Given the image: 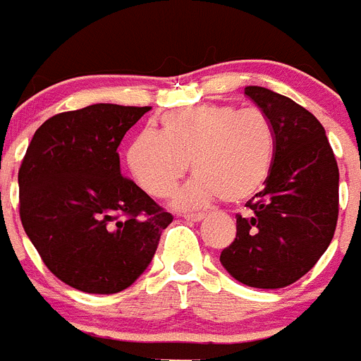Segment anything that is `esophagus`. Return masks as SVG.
<instances>
[{
	"mask_svg": "<svg viewBox=\"0 0 361 361\" xmlns=\"http://www.w3.org/2000/svg\"><path fill=\"white\" fill-rule=\"evenodd\" d=\"M184 219L190 220V222H200V220H204V213H188V215H184Z\"/></svg>",
	"mask_w": 361,
	"mask_h": 361,
	"instance_id": "1",
	"label": "esophagus"
}]
</instances>
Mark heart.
<instances>
[{
  "instance_id": "obj_1",
  "label": "heart",
  "mask_w": 361,
  "mask_h": 361,
  "mask_svg": "<svg viewBox=\"0 0 361 361\" xmlns=\"http://www.w3.org/2000/svg\"><path fill=\"white\" fill-rule=\"evenodd\" d=\"M275 128L260 110L197 104L161 117V133L145 130L130 142L126 166L152 197H168L190 161L195 177L173 197V206L193 209L220 197L240 204L257 195L273 168Z\"/></svg>"
}]
</instances>
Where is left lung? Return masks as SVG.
<instances>
[{
  "mask_svg": "<svg viewBox=\"0 0 361 361\" xmlns=\"http://www.w3.org/2000/svg\"><path fill=\"white\" fill-rule=\"evenodd\" d=\"M244 94L275 128V161L264 190L245 204L247 215H237V237L220 264L250 288L280 289L302 279L329 247L340 173L311 111L264 86H245Z\"/></svg>",
  "mask_w": 361,
  "mask_h": 361,
  "instance_id": "8db88e82",
  "label": "left lung"
}]
</instances>
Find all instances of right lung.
I'll return each mask as SVG.
<instances>
[{
    "label": "right lung",
    "mask_w": 361,
    "mask_h": 361,
    "mask_svg": "<svg viewBox=\"0 0 361 361\" xmlns=\"http://www.w3.org/2000/svg\"><path fill=\"white\" fill-rule=\"evenodd\" d=\"M148 110L99 103L63 111L28 145L18 175L21 224L44 266L73 289L130 288L173 220L121 175L117 148Z\"/></svg>",
    "instance_id": "obj_1"
}]
</instances>
